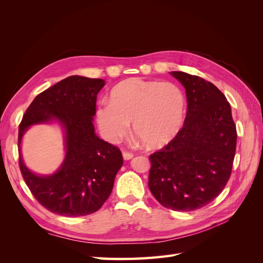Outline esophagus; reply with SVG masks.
<instances>
[{
	"instance_id": "34e87169",
	"label": "esophagus",
	"mask_w": 263,
	"mask_h": 263,
	"mask_svg": "<svg viewBox=\"0 0 263 263\" xmlns=\"http://www.w3.org/2000/svg\"><path fill=\"white\" fill-rule=\"evenodd\" d=\"M133 157H134V155L132 153H129V151H123V158L125 159V160H130Z\"/></svg>"
}]
</instances>
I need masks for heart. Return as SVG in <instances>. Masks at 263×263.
I'll return each mask as SVG.
<instances>
[{
	"mask_svg": "<svg viewBox=\"0 0 263 263\" xmlns=\"http://www.w3.org/2000/svg\"><path fill=\"white\" fill-rule=\"evenodd\" d=\"M185 97L171 82L134 78L115 85L109 101L102 100L95 122L105 140L116 144L129 130L145 147L157 149L177 136L185 113Z\"/></svg>",
	"mask_w": 263,
	"mask_h": 263,
	"instance_id": "1",
	"label": "heart"
}]
</instances>
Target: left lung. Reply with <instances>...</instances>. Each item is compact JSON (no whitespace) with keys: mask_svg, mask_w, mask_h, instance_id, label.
<instances>
[{"mask_svg":"<svg viewBox=\"0 0 263 263\" xmlns=\"http://www.w3.org/2000/svg\"><path fill=\"white\" fill-rule=\"evenodd\" d=\"M170 73L185 89L186 117L174 139L150 155L148 184L164 208L191 212L210 204L227 184L237 132L232 107L216 86L182 71Z\"/></svg>","mask_w":263,"mask_h":263,"instance_id":"1","label":"left lung"}]
</instances>
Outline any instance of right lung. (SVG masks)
Segmentation results:
<instances>
[{"mask_svg": "<svg viewBox=\"0 0 263 263\" xmlns=\"http://www.w3.org/2000/svg\"><path fill=\"white\" fill-rule=\"evenodd\" d=\"M105 81L71 76L31 102L18 128L20 169L36 200L62 216H84L101 209L110 195L123 156L117 147L97 136L93 125L97 95ZM58 122L65 136V159L52 175L41 176L23 163L20 145L31 125Z\"/></svg>", "mask_w": 263, "mask_h": 263, "instance_id": "1", "label": "right lung"}]
</instances>
